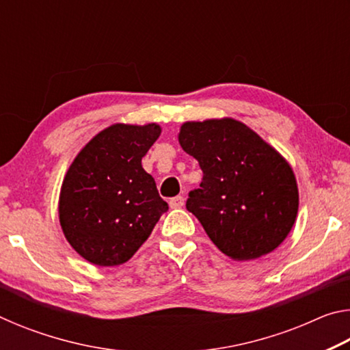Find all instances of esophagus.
<instances>
[{
  "label": "esophagus",
  "instance_id": "1",
  "mask_svg": "<svg viewBox=\"0 0 350 350\" xmlns=\"http://www.w3.org/2000/svg\"><path fill=\"white\" fill-rule=\"evenodd\" d=\"M183 202H185V200H183L182 196L171 198L170 199V206H171V208H180V206L183 205Z\"/></svg>",
  "mask_w": 350,
  "mask_h": 350
}]
</instances>
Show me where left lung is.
Returning a JSON list of instances; mask_svg holds the SVG:
<instances>
[{
    "label": "left lung",
    "instance_id": "obj_1",
    "mask_svg": "<svg viewBox=\"0 0 350 350\" xmlns=\"http://www.w3.org/2000/svg\"><path fill=\"white\" fill-rule=\"evenodd\" d=\"M179 144L204 173L187 210L213 244L234 260L273 252L292 230L299 204L286 159L234 118L183 123Z\"/></svg>",
    "mask_w": 350,
    "mask_h": 350
}]
</instances>
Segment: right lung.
<instances>
[{"label":"right lung","mask_w":350,"mask_h":350,"mask_svg":"<svg viewBox=\"0 0 350 350\" xmlns=\"http://www.w3.org/2000/svg\"><path fill=\"white\" fill-rule=\"evenodd\" d=\"M161 126L116 123L98 133L64 176L58 215L74 250L100 267L120 265L150 238L168 210L142 157Z\"/></svg>","instance_id":"add662e5"}]
</instances>
